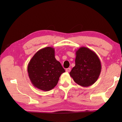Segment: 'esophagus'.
Here are the masks:
<instances>
[{"mask_svg": "<svg viewBox=\"0 0 122 122\" xmlns=\"http://www.w3.org/2000/svg\"><path fill=\"white\" fill-rule=\"evenodd\" d=\"M70 70H71L70 68H68V69H66V72H69L70 71Z\"/></svg>", "mask_w": 122, "mask_h": 122, "instance_id": "1", "label": "esophagus"}]
</instances>
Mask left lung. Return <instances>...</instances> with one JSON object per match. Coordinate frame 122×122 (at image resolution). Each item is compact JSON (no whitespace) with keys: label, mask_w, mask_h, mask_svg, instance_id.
I'll list each match as a JSON object with an SVG mask.
<instances>
[{"label":"left lung","mask_w":122,"mask_h":122,"mask_svg":"<svg viewBox=\"0 0 122 122\" xmlns=\"http://www.w3.org/2000/svg\"><path fill=\"white\" fill-rule=\"evenodd\" d=\"M76 66L70 72L74 81L87 87L97 81L101 72V63L97 54L91 49L82 46L76 51Z\"/></svg>","instance_id":"1"}]
</instances>
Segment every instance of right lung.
<instances>
[{
    "instance_id": "obj_1",
    "label": "right lung",
    "mask_w": 122,
    "mask_h": 122,
    "mask_svg": "<svg viewBox=\"0 0 122 122\" xmlns=\"http://www.w3.org/2000/svg\"><path fill=\"white\" fill-rule=\"evenodd\" d=\"M54 49L48 46L40 49L30 60L28 65V76L33 86L48 91L55 87L61 75L65 72L54 55Z\"/></svg>"
}]
</instances>
